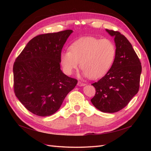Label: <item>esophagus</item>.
I'll return each mask as SVG.
<instances>
[{
  "label": "esophagus",
  "instance_id": "esophagus-1",
  "mask_svg": "<svg viewBox=\"0 0 151 151\" xmlns=\"http://www.w3.org/2000/svg\"><path fill=\"white\" fill-rule=\"evenodd\" d=\"M77 85L78 86H86V84H84V83H82V82H78V83H77Z\"/></svg>",
  "mask_w": 151,
  "mask_h": 151
}]
</instances>
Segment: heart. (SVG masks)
Wrapping results in <instances>:
<instances>
[{
	"label": "heart",
	"instance_id": "b5f03b06",
	"mask_svg": "<svg viewBox=\"0 0 151 151\" xmlns=\"http://www.w3.org/2000/svg\"><path fill=\"white\" fill-rule=\"evenodd\" d=\"M69 49L60 54L64 73L71 75L80 63L83 75L93 80L106 75L116 56V47L111 40L94 37L80 38L70 45Z\"/></svg>",
	"mask_w": 151,
	"mask_h": 151
}]
</instances>
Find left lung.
Returning <instances> with one entry per match:
<instances>
[{
    "mask_svg": "<svg viewBox=\"0 0 151 151\" xmlns=\"http://www.w3.org/2000/svg\"><path fill=\"white\" fill-rule=\"evenodd\" d=\"M114 37L116 56L110 69L92 85L96 90L93 105L106 113L124 108L139 91L142 65L132 45L117 31L106 29Z\"/></svg>",
    "mask_w": 151,
    "mask_h": 151,
    "instance_id": "obj_1",
    "label": "left lung"
}]
</instances>
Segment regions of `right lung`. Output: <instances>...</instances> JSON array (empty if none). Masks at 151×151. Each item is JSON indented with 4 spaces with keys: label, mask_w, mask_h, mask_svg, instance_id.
<instances>
[{
    "label": "right lung",
    "mask_w": 151,
    "mask_h": 151,
    "mask_svg": "<svg viewBox=\"0 0 151 151\" xmlns=\"http://www.w3.org/2000/svg\"><path fill=\"white\" fill-rule=\"evenodd\" d=\"M72 30L41 34L32 38L13 67L15 96L32 113L49 116L59 110L77 80L60 69L62 49Z\"/></svg>",
    "instance_id": "right-lung-1"
}]
</instances>
